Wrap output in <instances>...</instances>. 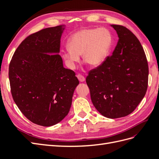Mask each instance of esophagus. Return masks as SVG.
Listing matches in <instances>:
<instances>
[{
	"label": "esophagus",
	"mask_w": 159,
	"mask_h": 159,
	"mask_svg": "<svg viewBox=\"0 0 159 159\" xmlns=\"http://www.w3.org/2000/svg\"><path fill=\"white\" fill-rule=\"evenodd\" d=\"M77 78H78L79 81H81V82H83V81H84L85 80V78H84V76L82 75L81 74H78V75H77Z\"/></svg>",
	"instance_id": "34e87169"
}]
</instances>
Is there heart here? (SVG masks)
<instances>
[{
  "label": "heart",
  "instance_id": "heart-1",
  "mask_svg": "<svg viewBox=\"0 0 159 159\" xmlns=\"http://www.w3.org/2000/svg\"><path fill=\"white\" fill-rule=\"evenodd\" d=\"M112 44V35L106 28L82 29L70 37L69 48L62 51L61 56L70 69H74L80 61V55L82 56L84 61L91 66L97 67L106 60Z\"/></svg>",
  "mask_w": 159,
  "mask_h": 159
}]
</instances>
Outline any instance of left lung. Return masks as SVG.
Wrapping results in <instances>:
<instances>
[{
	"label": "left lung",
	"instance_id": "1",
	"mask_svg": "<svg viewBox=\"0 0 159 159\" xmlns=\"http://www.w3.org/2000/svg\"><path fill=\"white\" fill-rule=\"evenodd\" d=\"M119 41L111 56L91 70L86 78L94 107L103 116L115 119L131 113L145 95L148 66L138 38L128 28L112 25Z\"/></svg>",
	"mask_w": 159,
	"mask_h": 159
}]
</instances>
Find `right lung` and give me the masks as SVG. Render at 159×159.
<instances>
[{
    "label": "right lung",
    "mask_w": 159,
    "mask_h": 159,
    "mask_svg": "<svg viewBox=\"0 0 159 159\" xmlns=\"http://www.w3.org/2000/svg\"><path fill=\"white\" fill-rule=\"evenodd\" d=\"M63 30L61 26L46 28L27 36L9 64L14 102L28 120L41 126L54 125L68 115L79 84L58 54Z\"/></svg>",
    "instance_id": "1"
}]
</instances>
